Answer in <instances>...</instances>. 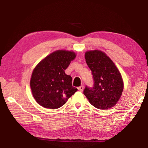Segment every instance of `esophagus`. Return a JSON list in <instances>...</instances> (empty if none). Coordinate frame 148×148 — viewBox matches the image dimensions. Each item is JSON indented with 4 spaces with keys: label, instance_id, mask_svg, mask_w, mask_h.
<instances>
[{
    "label": "esophagus",
    "instance_id": "34e87169",
    "mask_svg": "<svg viewBox=\"0 0 148 148\" xmlns=\"http://www.w3.org/2000/svg\"><path fill=\"white\" fill-rule=\"evenodd\" d=\"M83 90H84V86L82 85L81 86H79V87H78V90L79 91L82 92V91H83Z\"/></svg>",
    "mask_w": 148,
    "mask_h": 148
}]
</instances>
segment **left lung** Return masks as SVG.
Listing matches in <instances>:
<instances>
[{"label":"left lung","mask_w":148,"mask_h":148,"mask_svg":"<svg viewBox=\"0 0 148 148\" xmlns=\"http://www.w3.org/2000/svg\"><path fill=\"white\" fill-rule=\"evenodd\" d=\"M85 59L91 71L94 85L86 86L83 93L95 108L105 110L115 106L121 98L123 83L115 64L100 50L85 53Z\"/></svg>","instance_id":"1"}]
</instances>
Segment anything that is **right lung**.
Instances as JSON below:
<instances>
[{
  "label": "right lung",
  "mask_w": 148,
  "mask_h": 148,
  "mask_svg": "<svg viewBox=\"0 0 148 148\" xmlns=\"http://www.w3.org/2000/svg\"><path fill=\"white\" fill-rule=\"evenodd\" d=\"M71 51L57 50L47 56L34 69L30 81L33 97L46 108L57 109L77 91L65 70L75 57Z\"/></svg>",
  "instance_id": "1"
}]
</instances>
